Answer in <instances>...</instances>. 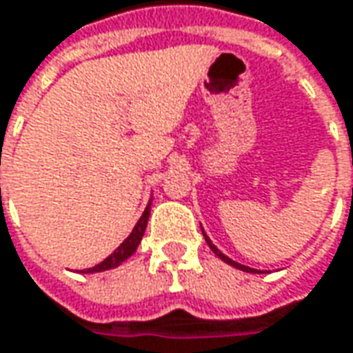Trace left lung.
I'll list each match as a JSON object with an SVG mask.
<instances>
[{
    "label": "left lung",
    "instance_id": "left-lung-1",
    "mask_svg": "<svg viewBox=\"0 0 353 353\" xmlns=\"http://www.w3.org/2000/svg\"><path fill=\"white\" fill-rule=\"evenodd\" d=\"M202 234H204V232H202ZM204 237H206V243H208V245H210V250L214 251V253H216V255H218V257H220V259H222V261H225V263H228V265H234V267H236V269H241V271H248V273H255V269H251V267H245V265H241V263H236V261H232V259H230V257H225L224 253H222V251L218 250V248H216V245H214V243H212V241H210V237L206 236V234H204Z\"/></svg>",
    "mask_w": 353,
    "mask_h": 353
}]
</instances>
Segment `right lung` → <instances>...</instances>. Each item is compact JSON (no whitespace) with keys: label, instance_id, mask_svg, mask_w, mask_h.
Segmentation results:
<instances>
[{"label":"right lung","instance_id":"1","mask_svg":"<svg viewBox=\"0 0 353 353\" xmlns=\"http://www.w3.org/2000/svg\"><path fill=\"white\" fill-rule=\"evenodd\" d=\"M149 214H151V206H147L145 212H143V216L139 218V222L135 224L133 228V232L129 234V237L117 248L110 257H105L102 263H98L96 267H92V269H86L84 273H98V271H108V269H114L117 265H121L125 259H129L135 250H137V245H139V241H141L143 234H145V228H147V220H149Z\"/></svg>","mask_w":353,"mask_h":353}]
</instances>
